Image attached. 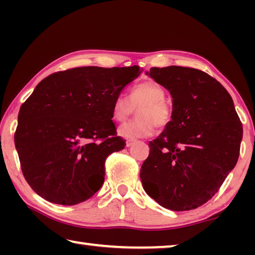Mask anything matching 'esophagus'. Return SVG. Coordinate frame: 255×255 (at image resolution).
<instances>
[{"mask_svg": "<svg viewBox=\"0 0 255 255\" xmlns=\"http://www.w3.org/2000/svg\"><path fill=\"white\" fill-rule=\"evenodd\" d=\"M133 144H135V140H131V139L126 140V146H127V147H130V146H132Z\"/></svg>", "mask_w": 255, "mask_h": 255, "instance_id": "34e87169", "label": "esophagus"}]
</instances>
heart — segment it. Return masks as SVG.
<instances>
[{
    "label": "heart",
    "instance_id": "heart-1",
    "mask_svg": "<svg viewBox=\"0 0 255 255\" xmlns=\"http://www.w3.org/2000/svg\"><path fill=\"white\" fill-rule=\"evenodd\" d=\"M165 91L161 85L152 80L143 81L133 86L129 98L120 94L112 103V117L123 123L137 110L138 119L123 124L118 128V135L126 139H138L153 135L156 125L166 126L171 119V109L164 101Z\"/></svg>",
    "mask_w": 255,
    "mask_h": 255
}]
</instances>
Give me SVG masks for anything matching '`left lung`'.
<instances>
[{
    "label": "left lung",
    "mask_w": 255,
    "mask_h": 255,
    "mask_svg": "<svg viewBox=\"0 0 255 255\" xmlns=\"http://www.w3.org/2000/svg\"><path fill=\"white\" fill-rule=\"evenodd\" d=\"M146 75L170 92L172 115L149 141L141 183L164 208L196 209L213 198L239 159L243 127L234 102L217 80L196 68L153 67Z\"/></svg>",
    "instance_id": "obj_1"
}]
</instances>
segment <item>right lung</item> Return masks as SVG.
<instances>
[{"mask_svg":"<svg viewBox=\"0 0 255 255\" xmlns=\"http://www.w3.org/2000/svg\"><path fill=\"white\" fill-rule=\"evenodd\" d=\"M138 66L77 67L42 80L20 108L14 144L21 170L37 195L73 206L105 182V161L125 148L112 103L140 75Z\"/></svg>","mask_w":255,"mask_h":255,"instance_id":"right-lung-1","label":"right lung"}]
</instances>
